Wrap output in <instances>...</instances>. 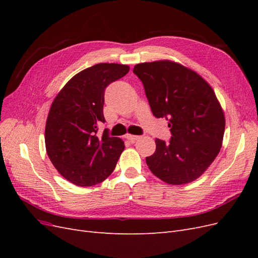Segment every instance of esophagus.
<instances>
[{
  "mask_svg": "<svg viewBox=\"0 0 258 258\" xmlns=\"http://www.w3.org/2000/svg\"><path fill=\"white\" fill-rule=\"evenodd\" d=\"M126 139H128L131 143H135L137 140L140 139V137L139 136H134V135H127Z\"/></svg>",
  "mask_w": 258,
  "mask_h": 258,
  "instance_id": "1",
  "label": "esophagus"
}]
</instances>
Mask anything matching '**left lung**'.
Segmentation results:
<instances>
[{
  "label": "left lung",
  "instance_id": "1",
  "mask_svg": "<svg viewBox=\"0 0 258 258\" xmlns=\"http://www.w3.org/2000/svg\"><path fill=\"white\" fill-rule=\"evenodd\" d=\"M134 73L143 83L154 116L167 118L172 134L170 142L155 140L148 168L167 184L194 182L223 144L225 115L214 90L197 72L171 60L136 64Z\"/></svg>",
  "mask_w": 258,
  "mask_h": 258
}]
</instances>
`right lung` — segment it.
I'll list each match as a JSON object with an SVG mask.
<instances>
[{
	"instance_id": "add662e5",
	"label": "right lung",
	"mask_w": 258,
	"mask_h": 258,
	"mask_svg": "<svg viewBox=\"0 0 258 258\" xmlns=\"http://www.w3.org/2000/svg\"><path fill=\"white\" fill-rule=\"evenodd\" d=\"M129 66L99 63L74 75L53 99L45 126V145L58 172L77 186L103 182L113 172L124 150L123 141L107 130L97 135L104 122V90L129 72Z\"/></svg>"
}]
</instances>
